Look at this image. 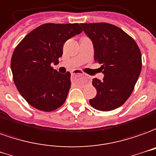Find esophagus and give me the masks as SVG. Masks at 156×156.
<instances>
[{"label": "esophagus", "mask_w": 156, "mask_h": 156, "mask_svg": "<svg viewBox=\"0 0 156 156\" xmlns=\"http://www.w3.org/2000/svg\"><path fill=\"white\" fill-rule=\"evenodd\" d=\"M82 74H80V72H78V71H74V72L71 73V76H81Z\"/></svg>", "instance_id": "1"}]
</instances>
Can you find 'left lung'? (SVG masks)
Masks as SVG:
<instances>
[{
  "label": "left lung",
  "instance_id": "1",
  "mask_svg": "<svg viewBox=\"0 0 156 156\" xmlns=\"http://www.w3.org/2000/svg\"><path fill=\"white\" fill-rule=\"evenodd\" d=\"M92 41L94 59L101 65L103 80L95 78L97 96L90 106L99 111H112L122 106L133 92L139 79L142 58L140 48L121 28L106 23H80Z\"/></svg>",
  "mask_w": 156,
  "mask_h": 156
}]
</instances>
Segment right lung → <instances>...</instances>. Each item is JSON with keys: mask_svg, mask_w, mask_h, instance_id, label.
I'll list each match as a JSON object with an SVG mask.
<instances>
[{"mask_svg": "<svg viewBox=\"0 0 156 156\" xmlns=\"http://www.w3.org/2000/svg\"><path fill=\"white\" fill-rule=\"evenodd\" d=\"M81 32L78 23H45L16 47L11 60L13 80L32 107L51 112L66 101L71 85L70 73H58L51 65L58 63L66 41Z\"/></svg>", "mask_w": 156, "mask_h": 156, "instance_id": "obj_1", "label": "right lung"}]
</instances>
